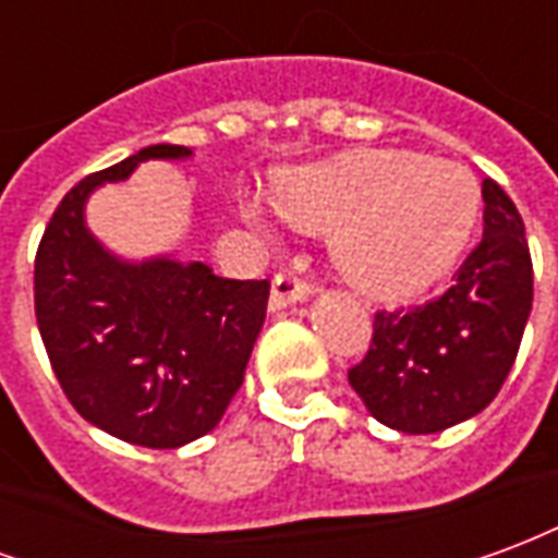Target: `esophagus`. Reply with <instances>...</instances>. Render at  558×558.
<instances>
[{"label": "esophagus", "mask_w": 558, "mask_h": 558, "mask_svg": "<svg viewBox=\"0 0 558 558\" xmlns=\"http://www.w3.org/2000/svg\"><path fill=\"white\" fill-rule=\"evenodd\" d=\"M311 295V283L307 280L292 278V275H275L271 280V295H268V307L271 311H283L295 302H304Z\"/></svg>", "instance_id": "esophagus-1"}]
</instances>
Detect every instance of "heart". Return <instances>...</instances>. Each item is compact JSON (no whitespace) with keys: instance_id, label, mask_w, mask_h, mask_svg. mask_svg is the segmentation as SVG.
Here are the masks:
<instances>
[{"instance_id":"1","label":"heart","mask_w":558,"mask_h":558,"mask_svg":"<svg viewBox=\"0 0 558 558\" xmlns=\"http://www.w3.org/2000/svg\"><path fill=\"white\" fill-rule=\"evenodd\" d=\"M278 206L299 227L335 230V263L359 290L410 299L460 263L478 223L481 187L457 160L374 151L283 175ZM242 211L266 227L256 203Z\"/></svg>"}]
</instances>
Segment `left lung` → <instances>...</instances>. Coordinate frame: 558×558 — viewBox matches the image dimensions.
Instances as JSON below:
<instances>
[{"instance_id":"obj_1","label":"left lung","mask_w":558,"mask_h":558,"mask_svg":"<svg viewBox=\"0 0 558 558\" xmlns=\"http://www.w3.org/2000/svg\"><path fill=\"white\" fill-rule=\"evenodd\" d=\"M484 239L454 283L410 311H379L350 386L367 412L400 433H439L490 403L532 311V256L523 218L493 179L481 184Z\"/></svg>"}]
</instances>
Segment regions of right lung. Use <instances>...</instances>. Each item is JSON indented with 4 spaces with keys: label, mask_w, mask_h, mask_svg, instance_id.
Returning a JSON list of instances; mask_svg holds the SVG:
<instances>
[{
    "label": "right lung",
    "mask_w": 558,
    "mask_h": 558,
    "mask_svg": "<svg viewBox=\"0 0 558 558\" xmlns=\"http://www.w3.org/2000/svg\"><path fill=\"white\" fill-rule=\"evenodd\" d=\"M191 148H140L74 184L35 256V316L59 386L83 418L143 448H179L218 427L244 383L268 280L218 278L206 263H128L86 227V199L143 160Z\"/></svg>",
    "instance_id": "add662e5"
}]
</instances>
